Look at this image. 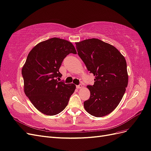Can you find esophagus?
I'll return each instance as SVG.
<instances>
[{
  "label": "esophagus",
  "instance_id": "esophagus-1",
  "mask_svg": "<svg viewBox=\"0 0 151 151\" xmlns=\"http://www.w3.org/2000/svg\"><path fill=\"white\" fill-rule=\"evenodd\" d=\"M76 88L80 89V88H81V87H82V85H81V84H80V85H76Z\"/></svg>",
  "mask_w": 151,
  "mask_h": 151
}]
</instances>
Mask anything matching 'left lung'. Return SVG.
Listing matches in <instances>:
<instances>
[{
    "instance_id": "8db88e82",
    "label": "left lung",
    "mask_w": 151,
    "mask_h": 151,
    "mask_svg": "<svg viewBox=\"0 0 151 151\" xmlns=\"http://www.w3.org/2000/svg\"><path fill=\"white\" fill-rule=\"evenodd\" d=\"M78 55L95 77L88 85L90 96L84 101L87 112L96 117L110 114L118 106L128 85L127 63L119 51L99 39L76 43Z\"/></svg>"
}]
</instances>
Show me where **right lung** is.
<instances>
[{"instance_id": "obj_1", "label": "right lung", "mask_w": 151, "mask_h": 151, "mask_svg": "<svg viewBox=\"0 0 151 151\" xmlns=\"http://www.w3.org/2000/svg\"><path fill=\"white\" fill-rule=\"evenodd\" d=\"M70 53L76 54L72 44L54 37L41 42L29 53L22 69L24 92L41 113L55 115L64 110L76 86L58 79L63 60Z\"/></svg>"}]
</instances>
